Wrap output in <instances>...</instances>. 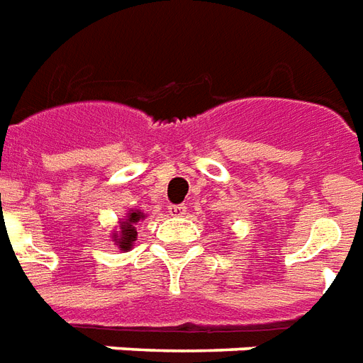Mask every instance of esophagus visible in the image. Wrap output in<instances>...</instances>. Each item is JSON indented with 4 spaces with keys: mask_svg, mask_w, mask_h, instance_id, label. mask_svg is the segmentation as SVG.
I'll return each instance as SVG.
<instances>
[{
    "mask_svg": "<svg viewBox=\"0 0 363 363\" xmlns=\"http://www.w3.org/2000/svg\"><path fill=\"white\" fill-rule=\"evenodd\" d=\"M168 213H170L172 216H184V214H187V207H185V205H170V207H168Z\"/></svg>",
    "mask_w": 363,
    "mask_h": 363,
    "instance_id": "obj_1",
    "label": "esophagus"
}]
</instances>
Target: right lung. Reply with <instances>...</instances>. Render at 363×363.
Segmentation results:
<instances>
[{
  "label": "right lung",
  "mask_w": 363,
  "mask_h": 363,
  "mask_svg": "<svg viewBox=\"0 0 363 363\" xmlns=\"http://www.w3.org/2000/svg\"><path fill=\"white\" fill-rule=\"evenodd\" d=\"M143 218V213L139 211H133V213H129L125 222H121L120 226V236L116 240V243H120L121 250H129L131 247V243L135 242V238H137V230H135V222H139Z\"/></svg>",
  "instance_id": "add662e5"
}]
</instances>
